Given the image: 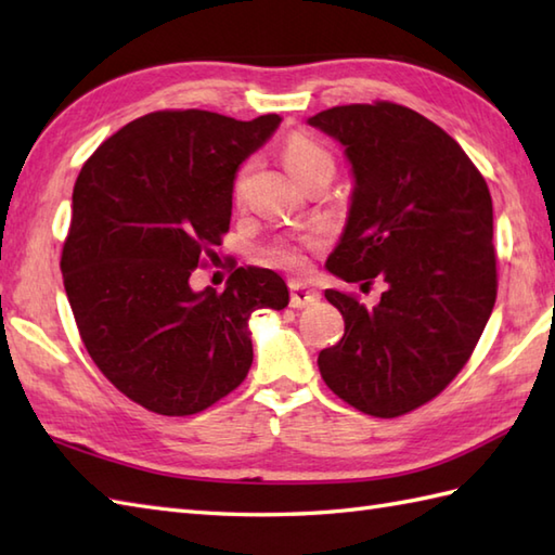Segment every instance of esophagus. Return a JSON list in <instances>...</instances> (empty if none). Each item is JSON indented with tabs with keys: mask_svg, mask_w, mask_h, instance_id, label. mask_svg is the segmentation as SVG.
<instances>
[{
	"mask_svg": "<svg viewBox=\"0 0 555 555\" xmlns=\"http://www.w3.org/2000/svg\"><path fill=\"white\" fill-rule=\"evenodd\" d=\"M317 300H320V293L310 286L298 284V281H293L291 284V308L302 310V308H308V305H314Z\"/></svg>",
	"mask_w": 555,
	"mask_h": 555,
	"instance_id": "esophagus-1",
	"label": "esophagus"
}]
</instances>
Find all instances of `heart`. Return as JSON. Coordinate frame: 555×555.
<instances>
[{"instance_id": "obj_1", "label": "heart", "mask_w": 555, "mask_h": 555, "mask_svg": "<svg viewBox=\"0 0 555 555\" xmlns=\"http://www.w3.org/2000/svg\"><path fill=\"white\" fill-rule=\"evenodd\" d=\"M284 159H286V167L291 169V173L296 176L300 181L305 173H310L317 167H324V164H334L332 155L320 145L314 143L310 138H293L288 140V145L284 150ZM274 262L279 264H286V267H298L302 262L300 253L296 247L291 245H281L274 250Z\"/></svg>"}]
</instances>
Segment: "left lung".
<instances>
[{
    "label": "left lung",
    "instance_id": "left-lung-1",
    "mask_svg": "<svg viewBox=\"0 0 555 555\" xmlns=\"http://www.w3.org/2000/svg\"><path fill=\"white\" fill-rule=\"evenodd\" d=\"M308 124L344 147L352 173L326 269L348 284H386L372 310L324 291L346 334L317 364L352 408L405 415L465 367L496 302L487 181L443 128L393 102L346 104Z\"/></svg>",
    "mask_w": 555,
    "mask_h": 555
}]
</instances>
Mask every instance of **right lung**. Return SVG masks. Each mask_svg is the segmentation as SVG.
<instances>
[{
	"instance_id": "add662e5",
	"label": "right lung",
	"mask_w": 555,
	"mask_h": 555,
	"mask_svg": "<svg viewBox=\"0 0 555 555\" xmlns=\"http://www.w3.org/2000/svg\"><path fill=\"white\" fill-rule=\"evenodd\" d=\"M279 124V114H145L78 173L62 253L66 298L92 362L157 415H195L241 386L253 364L250 314L288 305L271 269L238 267L223 293L191 286L229 231L235 171Z\"/></svg>"
}]
</instances>
